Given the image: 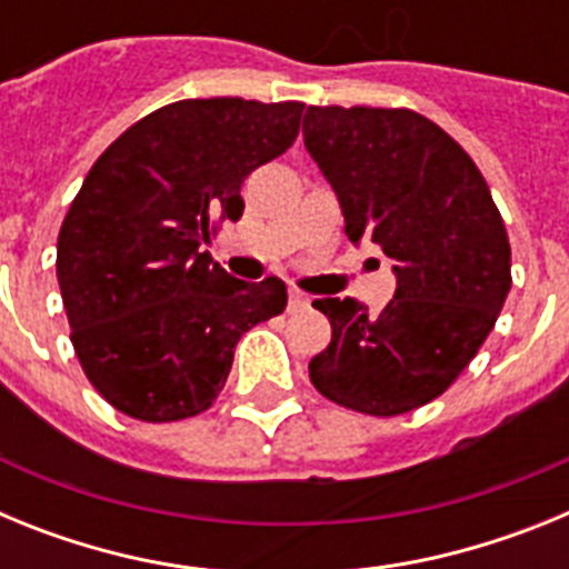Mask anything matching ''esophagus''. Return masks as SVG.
<instances>
[{"instance_id": "1", "label": "esophagus", "mask_w": 569, "mask_h": 569, "mask_svg": "<svg viewBox=\"0 0 569 569\" xmlns=\"http://www.w3.org/2000/svg\"><path fill=\"white\" fill-rule=\"evenodd\" d=\"M308 305H310L308 296L301 293V290L290 288V293H288V310H301V308H308Z\"/></svg>"}]
</instances>
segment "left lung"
Wrapping results in <instances>:
<instances>
[{
	"label": "left lung",
	"instance_id": "left-lung-1",
	"mask_svg": "<svg viewBox=\"0 0 569 569\" xmlns=\"http://www.w3.org/2000/svg\"><path fill=\"white\" fill-rule=\"evenodd\" d=\"M301 133L347 239L379 244L396 273L379 316L356 299L313 301L333 336L310 359V381L356 413H410L459 379L505 308L501 213L465 148L416 110L310 104Z\"/></svg>",
	"mask_w": 569,
	"mask_h": 569
}]
</instances>
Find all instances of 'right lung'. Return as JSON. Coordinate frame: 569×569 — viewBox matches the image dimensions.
Returning <instances> with one entry per match:
<instances>
[{
  "label": "right lung",
  "instance_id": "add662e5",
  "mask_svg": "<svg viewBox=\"0 0 569 569\" xmlns=\"http://www.w3.org/2000/svg\"><path fill=\"white\" fill-rule=\"evenodd\" d=\"M301 102L182 99L124 130L64 216L57 276L84 376L124 416L213 405L236 341L288 305L284 281L224 273L202 244L239 222L241 182L299 136Z\"/></svg>",
  "mask_w": 569,
  "mask_h": 569
}]
</instances>
